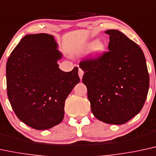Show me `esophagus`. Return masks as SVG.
Instances as JSON below:
<instances>
[{
	"instance_id": "esophagus-1",
	"label": "esophagus",
	"mask_w": 156,
	"mask_h": 156,
	"mask_svg": "<svg viewBox=\"0 0 156 156\" xmlns=\"http://www.w3.org/2000/svg\"><path fill=\"white\" fill-rule=\"evenodd\" d=\"M83 71L81 70V69H79V70H78V76H79V78H80V79L81 80L82 79V78H83Z\"/></svg>"
}]
</instances>
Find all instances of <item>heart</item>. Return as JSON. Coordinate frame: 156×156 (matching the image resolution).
<instances>
[{
    "label": "heart",
    "mask_w": 156,
    "mask_h": 156,
    "mask_svg": "<svg viewBox=\"0 0 156 156\" xmlns=\"http://www.w3.org/2000/svg\"><path fill=\"white\" fill-rule=\"evenodd\" d=\"M87 49H92L93 51L101 52L105 49V45L102 41H96L88 44Z\"/></svg>",
    "instance_id": "1"
}]
</instances>
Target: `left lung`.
I'll use <instances>...</instances> for the list:
<instances>
[{"label": "left lung", "instance_id": "left-lung-1", "mask_svg": "<svg viewBox=\"0 0 156 156\" xmlns=\"http://www.w3.org/2000/svg\"><path fill=\"white\" fill-rule=\"evenodd\" d=\"M110 36L108 51L79 63L84 71L91 112L99 121L121 125L137 115L149 89V74L143 51L136 43L116 30Z\"/></svg>", "mask_w": 156, "mask_h": 156}]
</instances>
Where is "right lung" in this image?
Segmentation results:
<instances>
[{
  "label": "right lung",
  "mask_w": 156,
  "mask_h": 156,
  "mask_svg": "<svg viewBox=\"0 0 156 156\" xmlns=\"http://www.w3.org/2000/svg\"><path fill=\"white\" fill-rule=\"evenodd\" d=\"M53 35H26L6 63L7 94L18 119L32 128L44 130L64 119L65 99L79 83L78 68L64 72L62 54Z\"/></svg>",
  "instance_id": "right-lung-1"
}]
</instances>
